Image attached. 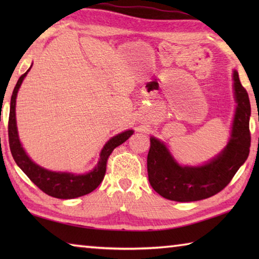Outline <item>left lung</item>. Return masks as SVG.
<instances>
[{
  "instance_id": "left-lung-1",
  "label": "left lung",
  "mask_w": 259,
  "mask_h": 259,
  "mask_svg": "<svg viewBox=\"0 0 259 259\" xmlns=\"http://www.w3.org/2000/svg\"><path fill=\"white\" fill-rule=\"evenodd\" d=\"M236 108L227 145L201 165H181L163 142L151 136L147 155L148 181L156 193L177 202H191L210 198L227 186L249 155L250 148V102L238 72L233 71Z\"/></svg>"
}]
</instances>
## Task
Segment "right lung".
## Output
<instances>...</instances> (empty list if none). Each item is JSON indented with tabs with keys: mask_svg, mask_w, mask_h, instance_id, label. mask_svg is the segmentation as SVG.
<instances>
[{
	"mask_svg": "<svg viewBox=\"0 0 259 259\" xmlns=\"http://www.w3.org/2000/svg\"><path fill=\"white\" fill-rule=\"evenodd\" d=\"M33 64L27 69V72L19 77L18 82L14 89L10 102V114H9V145H10L11 154L14 156L17 165L23 170L30 181L36 185L46 194L54 196L57 199H74L78 196L89 194L99 186L103 182L105 172H106V163L108 156L111 155L113 150L121 144H123L126 139H129L134 130H125L123 133L114 136L105 144L99 154V160L97 165L93 170L85 174H72V172H60L51 171L43 166L33 162V160L25 152L21 145L18 129H17L16 121V99L19 88L23 83L24 78L30 71Z\"/></svg>",
	"mask_w": 259,
	"mask_h": 259,
	"instance_id": "obj_1",
	"label": "right lung"
}]
</instances>
